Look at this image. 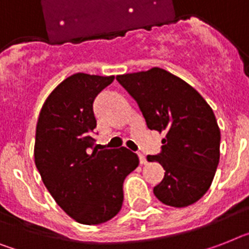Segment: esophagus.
Listing matches in <instances>:
<instances>
[{
  "instance_id": "obj_1",
  "label": "esophagus",
  "mask_w": 249,
  "mask_h": 249,
  "mask_svg": "<svg viewBox=\"0 0 249 249\" xmlns=\"http://www.w3.org/2000/svg\"><path fill=\"white\" fill-rule=\"evenodd\" d=\"M139 159H140V164H146V158L143 154H139Z\"/></svg>"
}]
</instances>
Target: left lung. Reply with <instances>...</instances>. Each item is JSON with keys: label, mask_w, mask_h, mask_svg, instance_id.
<instances>
[{"label": "left lung", "mask_w": 249, "mask_h": 249, "mask_svg": "<svg viewBox=\"0 0 249 249\" xmlns=\"http://www.w3.org/2000/svg\"><path fill=\"white\" fill-rule=\"evenodd\" d=\"M117 81L136 100L147 127L165 133L161 153L147 157L165 170L154 195L173 207L200 200L220 159V128L211 107L186 81L159 67L118 75Z\"/></svg>", "instance_id": "8db88e82"}]
</instances>
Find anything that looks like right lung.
<instances>
[{"label":"right lung","instance_id":"add662e5","mask_svg":"<svg viewBox=\"0 0 249 249\" xmlns=\"http://www.w3.org/2000/svg\"><path fill=\"white\" fill-rule=\"evenodd\" d=\"M114 76L75 73L53 90L39 113L34 160L54 201L77 223L96 225L120 213L124 178L139 165L126 147L98 150L92 103Z\"/></svg>","mask_w":249,"mask_h":249}]
</instances>
